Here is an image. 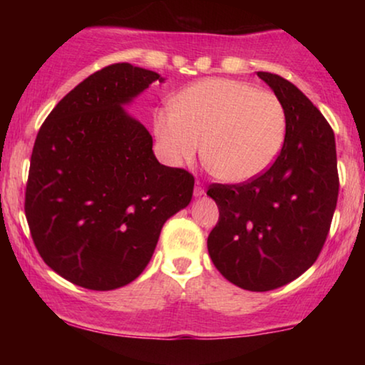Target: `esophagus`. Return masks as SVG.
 Returning <instances> with one entry per match:
<instances>
[{"label":"esophagus","mask_w":365,"mask_h":365,"mask_svg":"<svg viewBox=\"0 0 365 365\" xmlns=\"http://www.w3.org/2000/svg\"><path fill=\"white\" fill-rule=\"evenodd\" d=\"M194 196L196 197L204 196V186L201 182H196V187H194Z\"/></svg>","instance_id":"34e87169"}]
</instances>
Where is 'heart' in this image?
Listing matches in <instances>:
<instances>
[{"label": "heart", "instance_id": "heart-1", "mask_svg": "<svg viewBox=\"0 0 365 365\" xmlns=\"http://www.w3.org/2000/svg\"><path fill=\"white\" fill-rule=\"evenodd\" d=\"M158 156L168 166L192 161L201 149L221 181L246 182L276 161L286 138V111L271 91L227 78L182 89L173 108L154 111Z\"/></svg>", "mask_w": 365, "mask_h": 365}]
</instances>
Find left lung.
I'll return each instance as SVG.
<instances>
[{
  "instance_id": "8db88e82",
  "label": "left lung",
  "mask_w": 365,
  "mask_h": 365,
  "mask_svg": "<svg viewBox=\"0 0 365 365\" xmlns=\"http://www.w3.org/2000/svg\"><path fill=\"white\" fill-rule=\"evenodd\" d=\"M286 111V138L266 173L244 184H212L219 221L207 237L217 271L246 291L282 287L316 262L339 194L336 138L301 89L259 71Z\"/></svg>"
}]
</instances>
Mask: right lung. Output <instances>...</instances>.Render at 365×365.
Returning a JSON list of instances; mask_svg holds the SVG:
<instances>
[{
    "instance_id": "right-lung-1",
    "label": "right lung",
    "mask_w": 365,
    "mask_h": 365,
    "mask_svg": "<svg viewBox=\"0 0 365 365\" xmlns=\"http://www.w3.org/2000/svg\"><path fill=\"white\" fill-rule=\"evenodd\" d=\"M161 74L118 63L69 91L34 141L26 186L31 237L54 272L93 291L133 282L164 222L191 202L194 178L168 168L124 106Z\"/></svg>"
}]
</instances>
